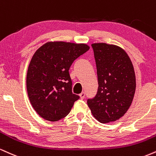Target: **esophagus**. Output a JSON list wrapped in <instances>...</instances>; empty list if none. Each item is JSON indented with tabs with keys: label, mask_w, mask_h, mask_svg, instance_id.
<instances>
[{
	"label": "esophagus",
	"mask_w": 156,
	"mask_h": 156,
	"mask_svg": "<svg viewBox=\"0 0 156 156\" xmlns=\"http://www.w3.org/2000/svg\"><path fill=\"white\" fill-rule=\"evenodd\" d=\"M79 97H80V98L81 99H84V97H85V93H84V92L80 93V94H79Z\"/></svg>",
	"instance_id": "esophagus-1"
}]
</instances>
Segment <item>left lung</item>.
Segmentation results:
<instances>
[{
  "instance_id": "left-lung-1",
  "label": "left lung",
  "mask_w": 156,
  "mask_h": 156,
  "mask_svg": "<svg viewBox=\"0 0 156 156\" xmlns=\"http://www.w3.org/2000/svg\"><path fill=\"white\" fill-rule=\"evenodd\" d=\"M91 46L99 87L87 105L97 121L108 123L119 120L129 110L136 89V77L132 61L121 47L105 43Z\"/></svg>"
}]
</instances>
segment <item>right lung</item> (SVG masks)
Here are the masks:
<instances>
[{
  "mask_svg": "<svg viewBox=\"0 0 156 156\" xmlns=\"http://www.w3.org/2000/svg\"><path fill=\"white\" fill-rule=\"evenodd\" d=\"M89 48L85 44L49 41L33 54L26 84L30 102L41 118L58 121L70 112L79 96L72 92L69 69Z\"/></svg>",
  "mask_w": 156,
  "mask_h": 156,
  "instance_id": "right-lung-1",
  "label": "right lung"
}]
</instances>
